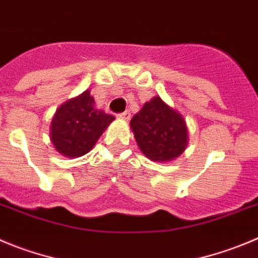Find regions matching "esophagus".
Instances as JSON below:
<instances>
[{"mask_svg":"<svg viewBox=\"0 0 258 258\" xmlns=\"http://www.w3.org/2000/svg\"><path fill=\"white\" fill-rule=\"evenodd\" d=\"M119 118H122V119H124V121H130V118H131V114H130V112H123L121 113V114L118 115Z\"/></svg>","mask_w":258,"mask_h":258,"instance_id":"esophagus-1","label":"esophagus"}]
</instances>
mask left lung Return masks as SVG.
Listing matches in <instances>:
<instances>
[{
	"mask_svg": "<svg viewBox=\"0 0 258 258\" xmlns=\"http://www.w3.org/2000/svg\"><path fill=\"white\" fill-rule=\"evenodd\" d=\"M130 127L141 153L153 162H172L188 145V128L183 115L160 96L146 102L134 115Z\"/></svg>",
	"mask_w": 258,
	"mask_h": 258,
	"instance_id": "1",
	"label": "left lung"
}]
</instances>
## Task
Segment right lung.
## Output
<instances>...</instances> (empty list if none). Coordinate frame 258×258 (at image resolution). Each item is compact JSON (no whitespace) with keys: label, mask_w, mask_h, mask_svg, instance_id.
<instances>
[{"label":"right lung","mask_w":258,"mask_h":258,"mask_svg":"<svg viewBox=\"0 0 258 258\" xmlns=\"http://www.w3.org/2000/svg\"><path fill=\"white\" fill-rule=\"evenodd\" d=\"M114 117L95 107L90 90L59 105L50 122V143L58 154L79 158L93 149Z\"/></svg>","instance_id":"1"}]
</instances>
